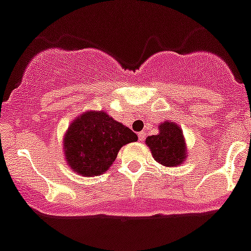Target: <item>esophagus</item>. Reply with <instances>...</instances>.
Returning <instances> with one entry per match:
<instances>
[{
    "instance_id": "obj_1",
    "label": "esophagus",
    "mask_w": 251,
    "mask_h": 251,
    "mask_svg": "<svg viewBox=\"0 0 251 251\" xmlns=\"http://www.w3.org/2000/svg\"><path fill=\"white\" fill-rule=\"evenodd\" d=\"M138 136H139V142H144V138H145V132L144 131L139 132Z\"/></svg>"
}]
</instances>
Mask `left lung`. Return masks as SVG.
Segmentation results:
<instances>
[{"label":"left lung","mask_w":251,"mask_h":251,"mask_svg":"<svg viewBox=\"0 0 251 251\" xmlns=\"http://www.w3.org/2000/svg\"><path fill=\"white\" fill-rule=\"evenodd\" d=\"M145 144L159 165L178 167L186 162L187 147L182 129L174 121L166 120L158 125L157 135L147 136Z\"/></svg>","instance_id":"8db88e82"}]
</instances>
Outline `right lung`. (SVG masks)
<instances>
[{"mask_svg":"<svg viewBox=\"0 0 251 251\" xmlns=\"http://www.w3.org/2000/svg\"><path fill=\"white\" fill-rule=\"evenodd\" d=\"M138 135L104 111H86L69 126L64 135V154L74 172L93 177L109 170L124 145Z\"/></svg>","mask_w":251,"mask_h":251,"instance_id":"obj_1","label":"right lung"}]
</instances>
